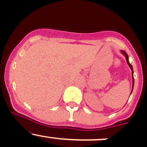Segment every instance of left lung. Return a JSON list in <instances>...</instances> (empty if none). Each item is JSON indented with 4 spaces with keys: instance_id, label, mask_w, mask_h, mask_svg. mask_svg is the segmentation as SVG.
<instances>
[{
    "instance_id": "8db88e82",
    "label": "left lung",
    "mask_w": 147,
    "mask_h": 147,
    "mask_svg": "<svg viewBox=\"0 0 147 147\" xmlns=\"http://www.w3.org/2000/svg\"><path fill=\"white\" fill-rule=\"evenodd\" d=\"M121 52L123 53L124 55H125V59H126L127 63H128V65L130 66V69H131V70H132V77H133V88H132V91H131V93H132V91H133V86H134V77H133V66H132L131 64H130V63H129V61H128V54H126V52H125V51H121ZM130 94H131V93H130Z\"/></svg>"
}]
</instances>
